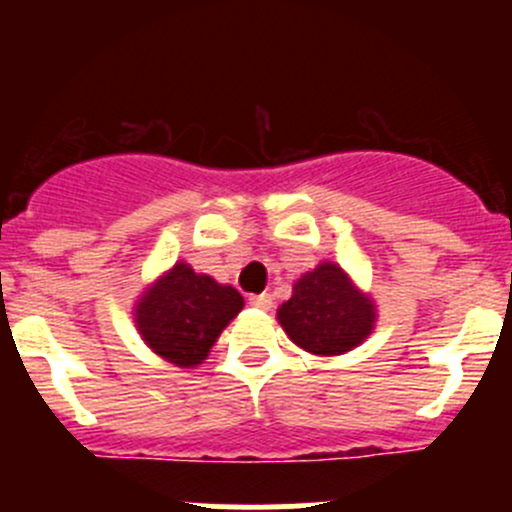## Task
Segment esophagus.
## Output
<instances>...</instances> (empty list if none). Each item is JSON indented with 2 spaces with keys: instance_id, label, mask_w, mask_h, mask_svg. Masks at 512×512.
<instances>
[{
  "instance_id": "34e87169",
  "label": "esophagus",
  "mask_w": 512,
  "mask_h": 512,
  "mask_svg": "<svg viewBox=\"0 0 512 512\" xmlns=\"http://www.w3.org/2000/svg\"><path fill=\"white\" fill-rule=\"evenodd\" d=\"M250 304H252V307L262 309V312H270V309H272V297H270V294H252Z\"/></svg>"
}]
</instances>
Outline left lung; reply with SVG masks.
<instances>
[{
  "mask_svg": "<svg viewBox=\"0 0 512 512\" xmlns=\"http://www.w3.org/2000/svg\"><path fill=\"white\" fill-rule=\"evenodd\" d=\"M376 317L371 294L332 260L304 272L292 285V297L277 307V322L287 337L314 356L352 352L374 332Z\"/></svg>",
  "mask_w": 512,
  "mask_h": 512,
  "instance_id": "1",
  "label": "left lung"
}]
</instances>
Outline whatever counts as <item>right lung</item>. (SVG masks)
<instances>
[{
  "instance_id": "1",
  "label": "right lung",
  "mask_w": 512,
  "mask_h": 512,
  "mask_svg": "<svg viewBox=\"0 0 512 512\" xmlns=\"http://www.w3.org/2000/svg\"><path fill=\"white\" fill-rule=\"evenodd\" d=\"M242 307L245 299L235 287L178 260L138 294L133 322L153 354L180 369H195Z\"/></svg>"
}]
</instances>
